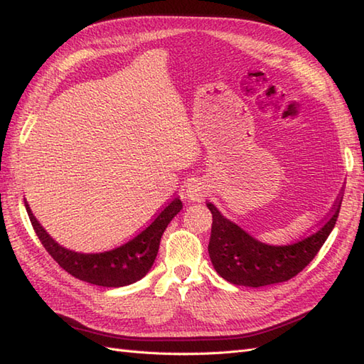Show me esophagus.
Instances as JSON below:
<instances>
[{
	"mask_svg": "<svg viewBox=\"0 0 364 364\" xmlns=\"http://www.w3.org/2000/svg\"><path fill=\"white\" fill-rule=\"evenodd\" d=\"M188 197L194 202H200L206 197V188L202 183H191L188 186Z\"/></svg>",
	"mask_w": 364,
	"mask_h": 364,
	"instance_id": "1",
	"label": "esophagus"
}]
</instances>
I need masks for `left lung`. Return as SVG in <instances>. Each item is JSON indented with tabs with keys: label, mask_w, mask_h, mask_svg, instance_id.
<instances>
[{
	"label": "left lung",
	"mask_w": 364,
	"mask_h": 364,
	"mask_svg": "<svg viewBox=\"0 0 364 364\" xmlns=\"http://www.w3.org/2000/svg\"><path fill=\"white\" fill-rule=\"evenodd\" d=\"M341 202L343 200H339L331 208L330 218L314 233L280 245L253 237L237 223L227 219L213 203H206L213 214L208 252L215 272L230 283L249 288L288 282L310 264L327 241L335 228Z\"/></svg>",
	"instance_id": "left-lung-1"
}]
</instances>
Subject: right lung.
<instances>
[{
  "label": "right lung",
  "instance_id": "obj_1",
  "mask_svg": "<svg viewBox=\"0 0 364 364\" xmlns=\"http://www.w3.org/2000/svg\"><path fill=\"white\" fill-rule=\"evenodd\" d=\"M25 206L45 250L65 272L90 284L103 286V288H120V286L136 283L149 274L154 259H156L161 236L170 220L181 211L183 203L180 197L173 198L158 214V218L131 241L115 247L112 250L100 253H81L60 245L36 219L26 200Z\"/></svg>",
  "mask_w": 364,
  "mask_h": 364
}]
</instances>
